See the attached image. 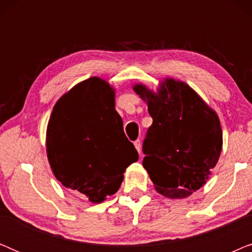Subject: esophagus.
<instances>
[{
    "instance_id": "esophagus-1",
    "label": "esophagus",
    "mask_w": 252,
    "mask_h": 252,
    "mask_svg": "<svg viewBox=\"0 0 252 252\" xmlns=\"http://www.w3.org/2000/svg\"><path fill=\"white\" fill-rule=\"evenodd\" d=\"M134 147H135V149L137 150V153H141V141L140 140H136L134 141Z\"/></svg>"
}]
</instances>
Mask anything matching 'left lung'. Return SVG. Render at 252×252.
Returning a JSON list of instances; mask_svg holds the SVG:
<instances>
[{"label": "left lung", "instance_id": "8db88e82", "mask_svg": "<svg viewBox=\"0 0 252 252\" xmlns=\"http://www.w3.org/2000/svg\"><path fill=\"white\" fill-rule=\"evenodd\" d=\"M133 91L154 119L143 143V167L160 195L188 197L206 184L219 160L218 115L190 86L174 78L160 80L156 92L141 82Z\"/></svg>", "mask_w": 252, "mask_h": 252}]
</instances>
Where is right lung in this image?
Here are the masks:
<instances>
[{
	"mask_svg": "<svg viewBox=\"0 0 252 252\" xmlns=\"http://www.w3.org/2000/svg\"><path fill=\"white\" fill-rule=\"evenodd\" d=\"M115 101L116 89L105 79H86L61 96L47 126V157L55 178L94 204L116 194L126 168L139 159Z\"/></svg>",
	"mask_w": 252,
	"mask_h": 252,
	"instance_id": "1",
	"label": "right lung"
}]
</instances>
